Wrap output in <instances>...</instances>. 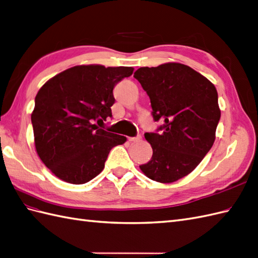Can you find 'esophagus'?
Wrapping results in <instances>:
<instances>
[{"label": "esophagus", "mask_w": 258, "mask_h": 258, "mask_svg": "<svg viewBox=\"0 0 258 258\" xmlns=\"http://www.w3.org/2000/svg\"><path fill=\"white\" fill-rule=\"evenodd\" d=\"M141 139V136H137V137H128V141L130 142H135Z\"/></svg>", "instance_id": "obj_1"}]
</instances>
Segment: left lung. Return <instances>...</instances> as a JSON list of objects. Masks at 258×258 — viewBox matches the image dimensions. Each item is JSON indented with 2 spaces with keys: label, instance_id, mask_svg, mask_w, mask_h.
<instances>
[{
  "label": "left lung",
  "instance_id": "left-lung-1",
  "mask_svg": "<svg viewBox=\"0 0 258 258\" xmlns=\"http://www.w3.org/2000/svg\"><path fill=\"white\" fill-rule=\"evenodd\" d=\"M134 77L147 92L155 133L144 135L153 155L141 171L150 179L173 183L192 172L216 139L221 116L215 85L180 63L140 68Z\"/></svg>",
  "mask_w": 258,
  "mask_h": 258
}]
</instances>
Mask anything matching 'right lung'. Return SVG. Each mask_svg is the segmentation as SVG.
<instances>
[{
    "label": "right lung",
    "instance_id": "add662e5",
    "mask_svg": "<svg viewBox=\"0 0 258 258\" xmlns=\"http://www.w3.org/2000/svg\"><path fill=\"white\" fill-rule=\"evenodd\" d=\"M131 67L77 66L55 75L35 98L31 114L37 153L56 177L85 184L103 171L110 150L125 137L100 128L111 118L112 90Z\"/></svg>",
    "mask_w": 258,
    "mask_h": 258
}]
</instances>
